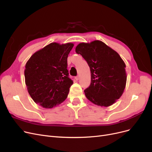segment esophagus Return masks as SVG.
Here are the masks:
<instances>
[{
  "label": "esophagus",
  "mask_w": 152,
  "mask_h": 152,
  "mask_svg": "<svg viewBox=\"0 0 152 152\" xmlns=\"http://www.w3.org/2000/svg\"><path fill=\"white\" fill-rule=\"evenodd\" d=\"M79 78H80V77H79V76H76L75 77V79L76 80V81H78L79 80Z\"/></svg>",
  "instance_id": "obj_1"
}]
</instances>
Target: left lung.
<instances>
[{"instance_id": "left-lung-1", "label": "left lung", "mask_w": 152, "mask_h": 152, "mask_svg": "<svg viewBox=\"0 0 152 152\" xmlns=\"http://www.w3.org/2000/svg\"><path fill=\"white\" fill-rule=\"evenodd\" d=\"M76 52L87 61L91 84L86 97L99 106L113 105L122 95L127 81L125 64L117 53L101 41L81 43Z\"/></svg>"}]
</instances>
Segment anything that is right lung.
I'll return each mask as SVG.
<instances>
[{"label": "right lung", "mask_w": 152, "mask_h": 152, "mask_svg": "<svg viewBox=\"0 0 152 152\" xmlns=\"http://www.w3.org/2000/svg\"><path fill=\"white\" fill-rule=\"evenodd\" d=\"M74 44L51 43L33 55L25 65V84L34 102L52 108L66 99L73 83L69 77L67 58Z\"/></svg>", "instance_id": "1"}]
</instances>
